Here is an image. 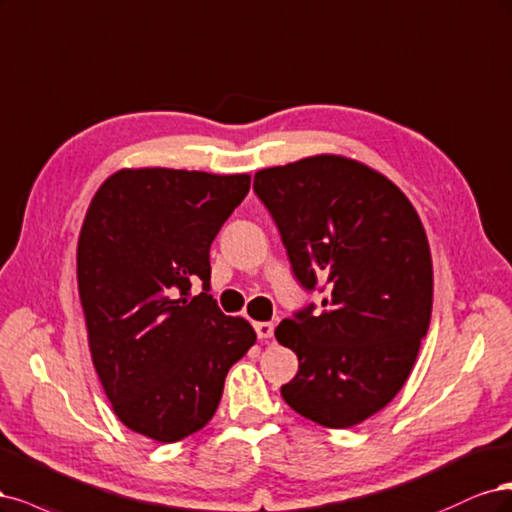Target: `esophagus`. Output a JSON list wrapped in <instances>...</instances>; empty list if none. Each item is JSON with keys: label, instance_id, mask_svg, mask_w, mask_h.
I'll return each instance as SVG.
<instances>
[{"label": "esophagus", "instance_id": "1", "mask_svg": "<svg viewBox=\"0 0 512 512\" xmlns=\"http://www.w3.org/2000/svg\"><path fill=\"white\" fill-rule=\"evenodd\" d=\"M255 332H257V336H259L261 340H268V338H272V334H274V325L268 323V321L255 323Z\"/></svg>", "mask_w": 512, "mask_h": 512}]
</instances>
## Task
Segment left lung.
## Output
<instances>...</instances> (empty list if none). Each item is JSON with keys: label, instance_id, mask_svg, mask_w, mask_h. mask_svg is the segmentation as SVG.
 <instances>
[{"label": "left lung", "instance_id": "8db88e82", "mask_svg": "<svg viewBox=\"0 0 512 512\" xmlns=\"http://www.w3.org/2000/svg\"><path fill=\"white\" fill-rule=\"evenodd\" d=\"M253 189L300 285L325 289L321 312L310 304L276 327L300 361L280 393L302 417L346 430L398 395L430 327L423 223L387 176L340 155L259 170Z\"/></svg>", "mask_w": 512, "mask_h": 512}]
</instances>
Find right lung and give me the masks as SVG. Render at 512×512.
I'll list each match as a JSON object with an SVG mask.
<instances>
[{"instance_id": "add662e5", "label": "right lung", "mask_w": 512, "mask_h": 512, "mask_svg": "<svg viewBox=\"0 0 512 512\" xmlns=\"http://www.w3.org/2000/svg\"><path fill=\"white\" fill-rule=\"evenodd\" d=\"M249 189V174L125 168L93 195L78 293L95 372L131 432L176 442L202 430L257 340L208 293L210 244ZM195 279L205 291L191 296Z\"/></svg>"}]
</instances>
